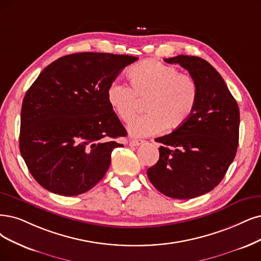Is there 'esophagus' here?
<instances>
[{
	"label": "esophagus",
	"instance_id": "esophagus-1",
	"mask_svg": "<svg viewBox=\"0 0 261 261\" xmlns=\"http://www.w3.org/2000/svg\"><path fill=\"white\" fill-rule=\"evenodd\" d=\"M144 143H145V141L142 139L132 140V141H130V146H139V145H142V144H144Z\"/></svg>",
	"mask_w": 261,
	"mask_h": 261
}]
</instances>
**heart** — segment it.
<instances>
[{
	"mask_svg": "<svg viewBox=\"0 0 261 261\" xmlns=\"http://www.w3.org/2000/svg\"><path fill=\"white\" fill-rule=\"evenodd\" d=\"M130 87L113 82L106 90V100L118 117L130 122L138 112L139 100H147L146 115L129 127L136 137H149L163 129L176 130L194 114L199 88L192 76L178 73L174 66L157 60H146L128 72Z\"/></svg>",
	"mask_w": 261,
	"mask_h": 261,
	"instance_id": "b5f03b06",
	"label": "heart"
}]
</instances>
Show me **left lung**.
Here are the masks:
<instances>
[{
    "label": "left lung",
    "mask_w": 261,
    "mask_h": 261,
    "mask_svg": "<svg viewBox=\"0 0 261 261\" xmlns=\"http://www.w3.org/2000/svg\"><path fill=\"white\" fill-rule=\"evenodd\" d=\"M178 63L198 84L194 114L180 128L155 141L159 160L147 170L151 184L174 199H192L213 190L224 178L239 145L240 111L223 77L206 60L179 55Z\"/></svg>",
    "instance_id": "obj_1"
}]
</instances>
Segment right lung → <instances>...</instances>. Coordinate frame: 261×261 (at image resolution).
Wrapping results in <instances>:
<instances>
[{
    "mask_svg": "<svg viewBox=\"0 0 261 261\" xmlns=\"http://www.w3.org/2000/svg\"><path fill=\"white\" fill-rule=\"evenodd\" d=\"M137 57L79 53L59 58L41 72L21 108L19 147L42 187L77 196L103 178L115 140L127 136L106 100V90Z\"/></svg>",
    "mask_w": 261,
    "mask_h": 261,
    "instance_id": "1",
    "label": "right lung"
}]
</instances>
